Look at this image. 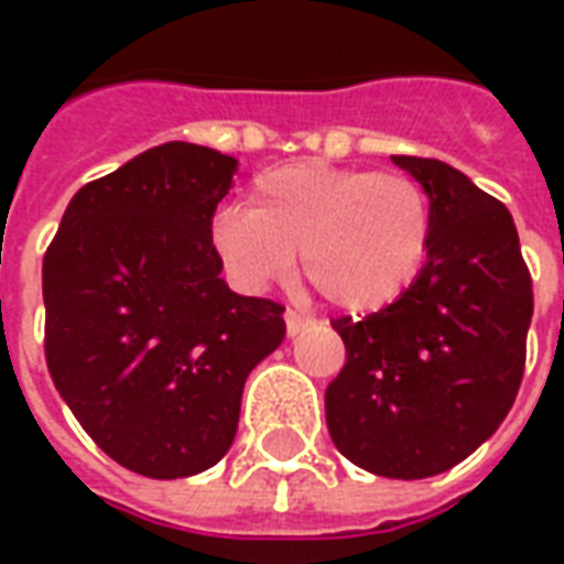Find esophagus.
Wrapping results in <instances>:
<instances>
[{
    "label": "esophagus",
    "mask_w": 564,
    "mask_h": 564,
    "mask_svg": "<svg viewBox=\"0 0 564 564\" xmlns=\"http://www.w3.org/2000/svg\"><path fill=\"white\" fill-rule=\"evenodd\" d=\"M283 323H286V335H290V338H295L299 332H305L307 326V319L299 317L295 311H286V314H283Z\"/></svg>",
    "instance_id": "esophagus-1"
}]
</instances>
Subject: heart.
Listing matches in <instances>:
<instances>
[{
    "label": "heart",
    "instance_id": "1",
    "mask_svg": "<svg viewBox=\"0 0 564 564\" xmlns=\"http://www.w3.org/2000/svg\"><path fill=\"white\" fill-rule=\"evenodd\" d=\"M208 238L247 290L286 281L302 253L307 283L347 314L399 302L432 250V202L402 172L290 162L262 172L250 208L226 205Z\"/></svg>",
    "mask_w": 564,
    "mask_h": 564
}]
</instances>
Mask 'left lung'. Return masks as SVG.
Wrapping results in <instances>:
<instances>
[{
	"label": "left lung",
	"instance_id": "left-lung-1",
	"mask_svg": "<svg viewBox=\"0 0 564 564\" xmlns=\"http://www.w3.org/2000/svg\"><path fill=\"white\" fill-rule=\"evenodd\" d=\"M432 202V250L411 290L332 323L347 347L326 425L347 459L395 480L435 477L492 437L517 399L532 278L510 210L441 160L392 156Z\"/></svg>",
	"mask_w": 564,
	"mask_h": 564
}]
</instances>
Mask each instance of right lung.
<instances>
[{"instance_id": "1", "label": "right lung", "mask_w": 564, "mask_h": 564, "mask_svg": "<svg viewBox=\"0 0 564 564\" xmlns=\"http://www.w3.org/2000/svg\"><path fill=\"white\" fill-rule=\"evenodd\" d=\"M238 160L169 141L80 186L44 253V356L84 432L123 468L193 477L226 456L283 307L223 281L208 226Z\"/></svg>"}]
</instances>
